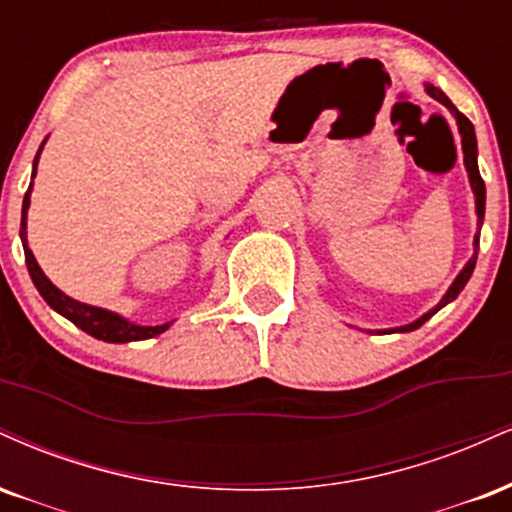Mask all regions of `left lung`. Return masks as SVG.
<instances>
[{
	"label": "left lung",
	"instance_id": "obj_1",
	"mask_svg": "<svg viewBox=\"0 0 512 512\" xmlns=\"http://www.w3.org/2000/svg\"><path fill=\"white\" fill-rule=\"evenodd\" d=\"M424 90L431 95V98L441 102V105L448 107V112L455 117V124H458V131H460V138H462V155H465V170H467V177H470V186L474 191V206H477V234H474V254L470 261L465 263V268L460 270L458 278L453 280V285L448 287L446 294L441 297V302H438L434 309L426 311L424 316H419L417 321L407 323V326H400V328H388V330H378V333H410V330H417L419 326H424L426 321H429L431 316L436 314V311H441L443 306L453 302V299H458V294L465 290L467 280L472 278V270L477 266V254H479V230H482V222H484V208H486V186H484V179L482 174H479V165H477V136H474V126L470 119L462 114L458 107L453 105V102L448 100V95L443 93L441 88L431 86V83H424Z\"/></svg>",
	"mask_w": 512,
	"mask_h": 512
}]
</instances>
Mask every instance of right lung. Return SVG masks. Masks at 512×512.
<instances>
[{
    "mask_svg": "<svg viewBox=\"0 0 512 512\" xmlns=\"http://www.w3.org/2000/svg\"><path fill=\"white\" fill-rule=\"evenodd\" d=\"M45 141H42V146H45ZM42 146L33 160V177H35V172H38V160H40ZM30 191H33V182H30L26 196H23L21 242H23V254H26V266H28L30 280H33V285L38 287L40 297L45 299V302L50 304L57 314L69 318L74 326L81 328L83 333L93 335V338H98L102 342H119V345H122V342L148 340V338H155V335L165 333V330L172 326V321L160 323V326H138V323L129 321V318H124L119 314H114V311H107V309H100V306H90V304L78 302V299H71L69 294H64L57 285H52V280L42 273V268L38 266V261H35L33 251H30V246H28L26 218H28V208H30Z\"/></svg>",
    "mask_w": 512,
    "mask_h": 512,
    "instance_id": "obj_1",
    "label": "right lung"
}]
</instances>
